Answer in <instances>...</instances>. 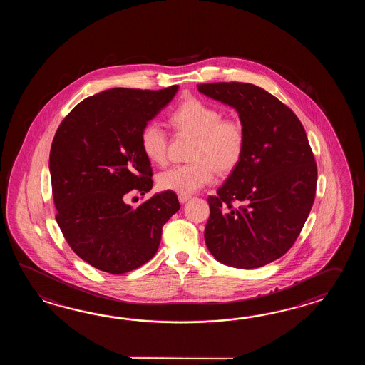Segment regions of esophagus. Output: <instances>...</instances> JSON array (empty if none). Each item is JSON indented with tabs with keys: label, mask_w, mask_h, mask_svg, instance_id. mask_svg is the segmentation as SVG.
Masks as SVG:
<instances>
[{
	"label": "esophagus",
	"mask_w": 365,
	"mask_h": 365,
	"mask_svg": "<svg viewBox=\"0 0 365 365\" xmlns=\"http://www.w3.org/2000/svg\"><path fill=\"white\" fill-rule=\"evenodd\" d=\"M190 200V195H186V194H180L179 202L180 203H185L186 201Z\"/></svg>",
	"instance_id": "esophagus-1"
}]
</instances>
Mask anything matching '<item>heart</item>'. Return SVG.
Wrapping results in <instances>:
<instances>
[{
  "label": "heart",
  "mask_w": 365,
  "mask_h": 365,
  "mask_svg": "<svg viewBox=\"0 0 365 365\" xmlns=\"http://www.w3.org/2000/svg\"><path fill=\"white\" fill-rule=\"evenodd\" d=\"M170 121L180 134L195 138L189 154L192 163L172 167L158 175L162 190L192 194L210 184L215 171L231 172L245 150V130L240 121L222 118V112L200 99H186L172 112ZM140 148L151 163L167 162L168 135L158 123H148L140 137Z\"/></svg>",
  "instance_id": "b5f03b06"
}]
</instances>
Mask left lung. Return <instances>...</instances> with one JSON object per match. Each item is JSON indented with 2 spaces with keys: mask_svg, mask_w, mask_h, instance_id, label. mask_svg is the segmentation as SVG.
<instances>
[{
  "mask_svg": "<svg viewBox=\"0 0 365 365\" xmlns=\"http://www.w3.org/2000/svg\"><path fill=\"white\" fill-rule=\"evenodd\" d=\"M198 91L236 109L245 130L240 163L207 200L206 247L227 266L270 264L294 245L314 202L317 165L304 126L258 86L217 82Z\"/></svg>",
  "mask_w": 365,
  "mask_h": 365,
  "instance_id": "obj_1",
  "label": "left lung"
}]
</instances>
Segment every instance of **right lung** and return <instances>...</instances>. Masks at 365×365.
<instances>
[{
  "label": "right lung",
  "instance_id": "1",
  "mask_svg": "<svg viewBox=\"0 0 365 365\" xmlns=\"http://www.w3.org/2000/svg\"><path fill=\"white\" fill-rule=\"evenodd\" d=\"M178 90L101 91L74 107L56 132L49 154L56 220L74 253L101 272L124 274L146 264L180 210L168 190L138 207L126 203L129 194L153 187L140 132Z\"/></svg>",
  "mask_w": 365,
  "mask_h": 365
}]
</instances>
